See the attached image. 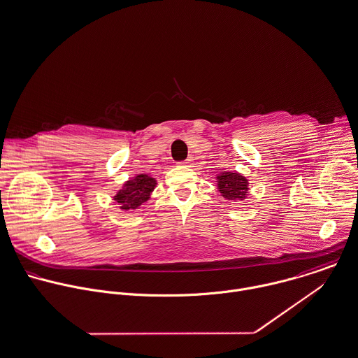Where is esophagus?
Masks as SVG:
<instances>
[{
    "mask_svg": "<svg viewBox=\"0 0 358 358\" xmlns=\"http://www.w3.org/2000/svg\"><path fill=\"white\" fill-rule=\"evenodd\" d=\"M191 162H192V159H191V157H188V159H187V160H184L181 164H189Z\"/></svg>",
    "mask_w": 358,
    "mask_h": 358,
    "instance_id": "esophagus-1",
    "label": "esophagus"
}]
</instances>
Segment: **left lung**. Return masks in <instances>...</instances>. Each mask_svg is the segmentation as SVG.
<instances>
[{"label": "left lung", "mask_w": 358, "mask_h": 358, "mask_svg": "<svg viewBox=\"0 0 358 358\" xmlns=\"http://www.w3.org/2000/svg\"><path fill=\"white\" fill-rule=\"evenodd\" d=\"M218 194L229 202H242L249 196V180L238 171H221L215 176Z\"/></svg>", "instance_id": "1"}]
</instances>
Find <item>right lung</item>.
Segmentation results:
<instances>
[{
	"label": "right lung",
	"instance_id": "1",
	"mask_svg": "<svg viewBox=\"0 0 358 358\" xmlns=\"http://www.w3.org/2000/svg\"><path fill=\"white\" fill-rule=\"evenodd\" d=\"M157 185V180L149 174H138L127 180L122 188L113 196V201L124 212H133L149 201L153 189Z\"/></svg>",
	"mask_w": 358,
	"mask_h": 358
}]
</instances>
